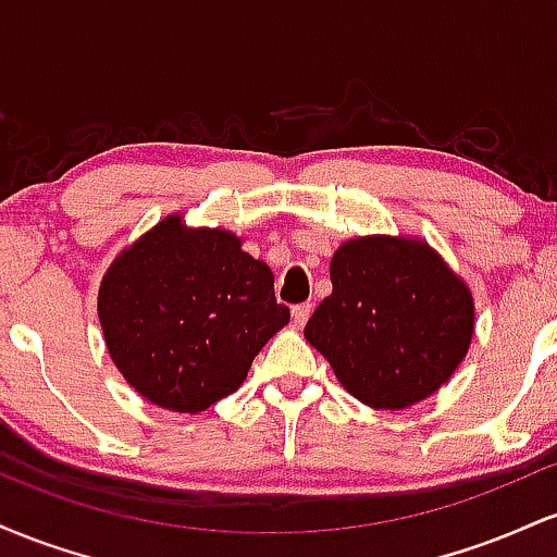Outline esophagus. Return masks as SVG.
I'll list each match as a JSON object with an SVG mask.
<instances>
[{
  "label": "esophagus",
  "mask_w": 557,
  "mask_h": 557,
  "mask_svg": "<svg viewBox=\"0 0 557 557\" xmlns=\"http://www.w3.org/2000/svg\"><path fill=\"white\" fill-rule=\"evenodd\" d=\"M293 322L298 324V327H304L306 322H309V317H311V304H298V306H293Z\"/></svg>",
  "instance_id": "obj_1"
}]
</instances>
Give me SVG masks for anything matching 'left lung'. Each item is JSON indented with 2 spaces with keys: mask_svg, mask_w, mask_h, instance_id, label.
<instances>
[{
  "mask_svg": "<svg viewBox=\"0 0 557 557\" xmlns=\"http://www.w3.org/2000/svg\"><path fill=\"white\" fill-rule=\"evenodd\" d=\"M332 293L304 335L337 382L376 411H400L450 380L474 337V296L426 240L361 235L330 261Z\"/></svg>",
  "mask_w": 557,
  "mask_h": 557,
  "instance_id": "left-lung-1",
  "label": "left lung"
}]
</instances>
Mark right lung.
Masks as SVG:
<instances>
[{
	"label": "right lung",
	"instance_id": "add662e5",
	"mask_svg": "<svg viewBox=\"0 0 557 557\" xmlns=\"http://www.w3.org/2000/svg\"><path fill=\"white\" fill-rule=\"evenodd\" d=\"M114 367L146 400L198 413L235 393L270 337L290 322L274 274L222 227L170 214L123 248L99 285Z\"/></svg>",
	"mask_w": 557,
	"mask_h": 557
}]
</instances>
